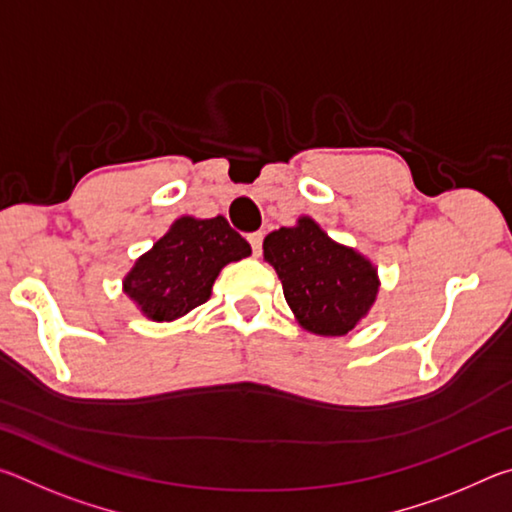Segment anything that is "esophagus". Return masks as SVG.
I'll use <instances>...</instances> for the list:
<instances>
[{
    "instance_id": "1",
    "label": "esophagus",
    "mask_w": 512,
    "mask_h": 512,
    "mask_svg": "<svg viewBox=\"0 0 512 512\" xmlns=\"http://www.w3.org/2000/svg\"><path fill=\"white\" fill-rule=\"evenodd\" d=\"M262 239H264L262 232H253V235H248V241H250V246H253L255 255L262 253Z\"/></svg>"
}]
</instances>
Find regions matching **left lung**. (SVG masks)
<instances>
[{"label":"left lung","mask_w":512,"mask_h":512,"mask_svg":"<svg viewBox=\"0 0 512 512\" xmlns=\"http://www.w3.org/2000/svg\"><path fill=\"white\" fill-rule=\"evenodd\" d=\"M264 259L280 277L293 318L311 334L345 336L377 300V266L357 248L334 241L311 216L268 232Z\"/></svg>","instance_id":"obj_1"}]
</instances>
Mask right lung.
Instances as JSON below:
<instances>
[{"instance_id":"1","label":"right lung","mask_w":512,"mask_h":512,"mask_svg":"<svg viewBox=\"0 0 512 512\" xmlns=\"http://www.w3.org/2000/svg\"><path fill=\"white\" fill-rule=\"evenodd\" d=\"M248 241L230 228L225 216H180L135 259L124 277L128 300L153 323H171L210 300L221 268L248 257Z\"/></svg>"}]
</instances>
